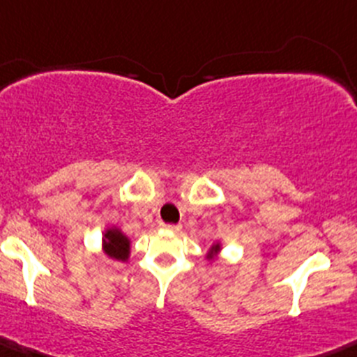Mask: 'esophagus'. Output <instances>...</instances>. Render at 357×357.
<instances>
[{
    "label": "esophagus",
    "mask_w": 357,
    "mask_h": 357,
    "mask_svg": "<svg viewBox=\"0 0 357 357\" xmlns=\"http://www.w3.org/2000/svg\"><path fill=\"white\" fill-rule=\"evenodd\" d=\"M161 227H163L165 230H170V232H180V229H182L180 225H165V223Z\"/></svg>",
    "instance_id": "1"
}]
</instances>
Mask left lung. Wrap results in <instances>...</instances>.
Here are the masks:
<instances>
[{
  "mask_svg": "<svg viewBox=\"0 0 357 357\" xmlns=\"http://www.w3.org/2000/svg\"><path fill=\"white\" fill-rule=\"evenodd\" d=\"M220 249H222V245H220V244H213V245H211V249H209V252H208V256H206V258H208V259H213V258H215L216 255H218Z\"/></svg>",
  "mask_w": 357,
  "mask_h": 357,
  "instance_id": "1",
  "label": "left lung"
}]
</instances>
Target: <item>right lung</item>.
I'll use <instances>...</instances> for the list:
<instances>
[{
	"mask_svg": "<svg viewBox=\"0 0 357 357\" xmlns=\"http://www.w3.org/2000/svg\"><path fill=\"white\" fill-rule=\"evenodd\" d=\"M102 248H105V252L109 258L123 261V263L128 259V255H130V241L116 227H112L102 235Z\"/></svg>",
	"mask_w": 357,
	"mask_h": 357,
	"instance_id": "add662e5",
	"label": "right lung"
}]
</instances>
